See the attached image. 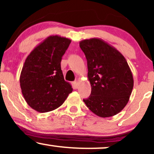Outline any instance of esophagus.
<instances>
[{
  "label": "esophagus",
  "instance_id": "34e87169",
  "mask_svg": "<svg viewBox=\"0 0 154 154\" xmlns=\"http://www.w3.org/2000/svg\"><path fill=\"white\" fill-rule=\"evenodd\" d=\"M73 88L75 89H77L79 88V83L77 82H73Z\"/></svg>",
  "mask_w": 154,
  "mask_h": 154
}]
</instances>
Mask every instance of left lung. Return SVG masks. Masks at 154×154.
Returning a JSON list of instances; mask_svg holds the SVG:
<instances>
[{
	"instance_id": "obj_1",
	"label": "left lung",
	"mask_w": 154,
	"mask_h": 154,
	"mask_svg": "<svg viewBox=\"0 0 154 154\" xmlns=\"http://www.w3.org/2000/svg\"><path fill=\"white\" fill-rule=\"evenodd\" d=\"M88 63V79L91 94L83 101L100 117L119 113L130 99L133 76L127 60L117 49L100 38L79 42Z\"/></svg>"
}]
</instances>
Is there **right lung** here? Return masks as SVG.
Wrapping results in <instances>:
<instances>
[{"label":"right lung","instance_id":"add662e5","mask_svg":"<svg viewBox=\"0 0 154 154\" xmlns=\"http://www.w3.org/2000/svg\"><path fill=\"white\" fill-rule=\"evenodd\" d=\"M72 40L51 35L31 51L21 72L20 87L28 105L38 112L55 110L71 93V84L63 78L61 69L63 55Z\"/></svg>","mask_w":154,"mask_h":154}]
</instances>
